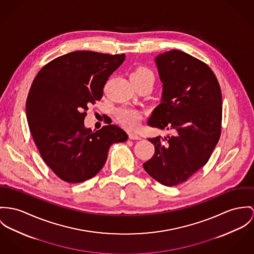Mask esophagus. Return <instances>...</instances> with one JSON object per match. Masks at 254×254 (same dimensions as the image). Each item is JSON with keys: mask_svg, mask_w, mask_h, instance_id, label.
<instances>
[{"mask_svg": "<svg viewBox=\"0 0 254 254\" xmlns=\"http://www.w3.org/2000/svg\"><path fill=\"white\" fill-rule=\"evenodd\" d=\"M128 136H129V139H132V140H140V139H141L139 135H137L135 133H132V132H130V133L128 134Z\"/></svg>", "mask_w": 254, "mask_h": 254, "instance_id": "obj_1", "label": "esophagus"}]
</instances>
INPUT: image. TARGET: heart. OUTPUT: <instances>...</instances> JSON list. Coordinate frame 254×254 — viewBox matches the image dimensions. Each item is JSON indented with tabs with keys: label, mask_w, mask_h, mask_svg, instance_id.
Here are the masks:
<instances>
[{
	"label": "heart",
	"mask_w": 254,
	"mask_h": 254,
	"mask_svg": "<svg viewBox=\"0 0 254 254\" xmlns=\"http://www.w3.org/2000/svg\"><path fill=\"white\" fill-rule=\"evenodd\" d=\"M131 77H137V78H146V77H154L153 72L144 66H140L137 69H135L131 75ZM117 118L125 127L134 129L137 128L140 125V122L142 120V116L140 112L137 110L127 108V107H123L117 110Z\"/></svg>",
	"instance_id": "1"
}]
</instances>
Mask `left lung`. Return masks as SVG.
<instances>
[{
  "instance_id": "8db88e82",
  "label": "left lung",
  "mask_w": 254,
  "mask_h": 254,
  "mask_svg": "<svg viewBox=\"0 0 254 254\" xmlns=\"http://www.w3.org/2000/svg\"><path fill=\"white\" fill-rule=\"evenodd\" d=\"M155 62L162 96L148 125L172 134L149 138L155 154L143 167L161 185L173 187L208 162L219 140L221 90L210 66L183 51H167Z\"/></svg>"
}]
</instances>
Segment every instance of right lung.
<instances>
[{"instance_id": "1", "label": "right lung", "mask_w": 254, "mask_h": 254, "mask_svg": "<svg viewBox=\"0 0 254 254\" xmlns=\"http://www.w3.org/2000/svg\"><path fill=\"white\" fill-rule=\"evenodd\" d=\"M125 59L74 51L49 62L33 81L26 102L30 131L44 162L66 183L97 175L110 146L128 138L115 125L97 131L84 126L88 106L102 98L106 81Z\"/></svg>"}]
</instances>
